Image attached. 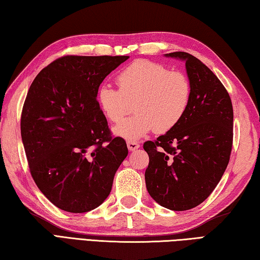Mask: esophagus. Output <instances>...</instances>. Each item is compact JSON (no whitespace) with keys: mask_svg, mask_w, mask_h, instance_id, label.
Instances as JSON below:
<instances>
[{"mask_svg":"<svg viewBox=\"0 0 260 260\" xmlns=\"http://www.w3.org/2000/svg\"><path fill=\"white\" fill-rule=\"evenodd\" d=\"M127 147L129 151H136L140 147V144L137 142H127Z\"/></svg>","mask_w":260,"mask_h":260,"instance_id":"1","label":"esophagus"}]
</instances>
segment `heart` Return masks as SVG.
Returning <instances> with one entry per match:
<instances>
[{
    "label": "heart",
    "mask_w": 260,
    "mask_h": 260,
    "mask_svg": "<svg viewBox=\"0 0 260 260\" xmlns=\"http://www.w3.org/2000/svg\"><path fill=\"white\" fill-rule=\"evenodd\" d=\"M119 89L103 84L96 103L111 123H118L135 103L136 115L116 125V136L128 142L142 139L152 131L167 133L184 119L191 103L192 88L188 76L167 66L139 59L117 76Z\"/></svg>",
    "instance_id": "obj_1"
}]
</instances>
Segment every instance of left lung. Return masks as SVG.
I'll return each mask as SVG.
<instances>
[{
  "mask_svg": "<svg viewBox=\"0 0 260 260\" xmlns=\"http://www.w3.org/2000/svg\"><path fill=\"white\" fill-rule=\"evenodd\" d=\"M166 56L186 63L191 103L174 129L144 143L150 157L145 184L157 204L187 211L204 202L224 174L232 150L233 108L224 85L195 56Z\"/></svg>",
  "mask_w": 260,
  "mask_h": 260,
  "instance_id": "1",
  "label": "left lung"
}]
</instances>
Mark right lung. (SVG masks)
<instances>
[{"label":"right lung","mask_w":260,"mask_h":260,"mask_svg":"<svg viewBox=\"0 0 260 260\" xmlns=\"http://www.w3.org/2000/svg\"><path fill=\"white\" fill-rule=\"evenodd\" d=\"M129 56H63L36 76L21 114L30 174L55 206L70 213L94 210L110 194L128 154L111 137L96 91Z\"/></svg>","instance_id":"obj_1"}]
</instances>
